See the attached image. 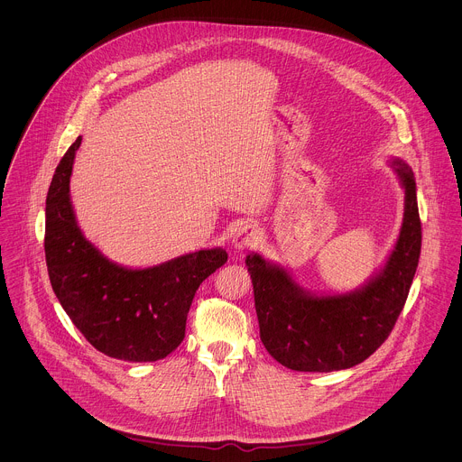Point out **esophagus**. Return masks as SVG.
<instances>
[{
    "mask_svg": "<svg viewBox=\"0 0 462 462\" xmlns=\"http://www.w3.org/2000/svg\"><path fill=\"white\" fill-rule=\"evenodd\" d=\"M260 242V229L256 224H244L236 229V233L233 235V247L236 251H244V249H251L256 247Z\"/></svg>",
    "mask_w": 462,
    "mask_h": 462,
    "instance_id": "esophagus-1",
    "label": "esophagus"
}]
</instances>
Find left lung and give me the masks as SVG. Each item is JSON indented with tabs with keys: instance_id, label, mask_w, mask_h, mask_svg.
Wrapping results in <instances>:
<instances>
[{
	"instance_id": "1",
	"label": "left lung",
	"mask_w": 462,
	"mask_h": 462,
	"mask_svg": "<svg viewBox=\"0 0 462 462\" xmlns=\"http://www.w3.org/2000/svg\"><path fill=\"white\" fill-rule=\"evenodd\" d=\"M390 165L403 189L395 247L365 284L345 293H313L258 253L245 258L254 288L260 337L268 354L297 372H336L370 357L390 336L405 304L421 251V222L411 167Z\"/></svg>"
}]
</instances>
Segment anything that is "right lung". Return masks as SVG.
Returning a JSON list of instances; mask_svg holds the SVG:
<instances>
[{
	"label": "right lung",
	"mask_w": 462,
	"mask_h": 462,
	"mask_svg": "<svg viewBox=\"0 0 462 462\" xmlns=\"http://www.w3.org/2000/svg\"><path fill=\"white\" fill-rule=\"evenodd\" d=\"M81 136L67 149L46 198V263L57 299L76 329L99 352L149 363L167 357L185 337L199 284L227 262L222 247L165 263L130 268L108 260L81 233L69 194Z\"/></svg>",
	"instance_id": "obj_1"
}]
</instances>
